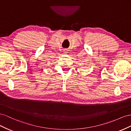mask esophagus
<instances>
[{"mask_svg":"<svg viewBox=\"0 0 131 131\" xmlns=\"http://www.w3.org/2000/svg\"><path fill=\"white\" fill-rule=\"evenodd\" d=\"M63 51V53L66 54V53H69V50H68V49H64Z\"/></svg>","mask_w":131,"mask_h":131,"instance_id":"1","label":"esophagus"}]
</instances>
